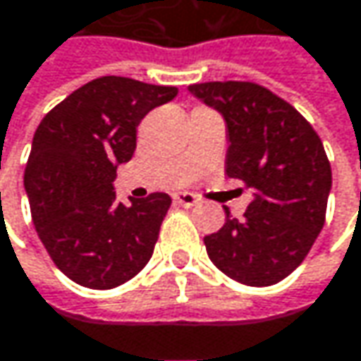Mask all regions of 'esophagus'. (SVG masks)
Instances as JSON below:
<instances>
[{
  "instance_id": "obj_1",
  "label": "esophagus",
  "mask_w": 361,
  "mask_h": 361,
  "mask_svg": "<svg viewBox=\"0 0 361 361\" xmlns=\"http://www.w3.org/2000/svg\"><path fill=\"white\" fill-rule=\"evenodd\" d=\"M173 202L180 204V207H185V209H192V207L198 204V198H196L194 194H190V192H178V194L173 196Z\"/></svg>"
}]
</instances>
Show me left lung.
I'll use <instances>...</instances> for the list:
<instances>
[{
    "mask_svg": "<svg viewBox=\"0 0 361 361\" xmlns=\"http://www.w3.org/2000/svg\"><path fill=\"white\" fill-rule=\"evenodd\" d=\"M188 90L227 123L225 173L244 181L252 202L204 238L213 264L238 283L267 287L308 256L326 214L331 163L310 123L269 88L254 82H202Z\"/></svg>",
    "mask_w": 361,
    "mask_h": 361,
    "instance_id": "1",
    "label": "left lung"
}]
</instances>
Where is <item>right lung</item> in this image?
Masks as SVG:
<instances>
[{"mask_svg": "<svg viewBox=\"0 0 361 361\" xmlns=\"http://www.w3.org/2000/svg\"><path fill=\"white\" fill-rule=\"evenodd\" d=\"M176 94V86L103 76L39 123L24 188L43 246L74 283L114 289L150 260L171 198L154 192L126 207L115 200L114 180L136 150L142 117Z\"/></svg>", "mask_w": 361, "mask_h": 361, "instance_id": "right-lung-1", "label": "right lung"}]
</instances>
